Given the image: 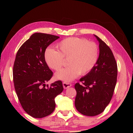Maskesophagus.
<instances>
[{
	"mask_svg": "<svg viewBox=\"0 0 133 133\" xmlns=\"http://www.w3.org/2000/svg\"><path fill=\"white\" fill-rule=\"evenodd\" d=\"M63 88L64 89H67L71 86V84L67 82H63Z\"/></svg>",
	"mask_w": 133,
	"mask_h": 133,
	"instance_id": "34e87169",
	"label": "esophagus"
}]
</instances>
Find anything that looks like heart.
Returning <instances> with one entry per match:
<instances>
[{"label":"heart","instance_id":"1","mask_svg":"<svg viewBox=\"0 0 133 133\" xmlns=\"http://www.w3.org/2000/svg\"><path fill=\"white\" fill-rule=\"evenodd\" d=\"M58 51L48 48L44 54V61L49 68L58 70L67 59L66 68L55 74L56 79L70 82L80 75L90 73L98 62L99 49L97 44L83 38L69 37L57 45Z\"/></svg>","mask_w":133,"mask_h":133}]
</instances>
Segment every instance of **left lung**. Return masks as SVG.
<instances>
[{"instance_id":"8db88e82","label":"left lung","mask_w":133,"mask_h":133,"mask_svg":"<svg viewBox=\"0 0 133 133\" xmlns=\"http://www.w3.org/2000/svg\"><path fill=\"white\" fill-rule=\"evenodd\" d=\"M98 62L92 70L76 83L75 107L81 114L95 116L104 111L113 95L117 77V65L111 49L98 36Z\"/></svg>"}]
</instances>
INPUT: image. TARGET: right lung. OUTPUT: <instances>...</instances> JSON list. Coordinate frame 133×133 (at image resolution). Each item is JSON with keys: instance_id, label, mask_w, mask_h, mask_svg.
Listing matches in <instances>:
<instances>
[{"instance_id": "1", "label": "right lung", "mask_w": 133, "mask_h": 133, "mask_svg": "<svg viewBox=\"0 0 133 133\" xmlns=\"http://www.w3.org/2000/svg\"><path fill=\"white\" fill-rule=\"evenodd\" d=\"M58 38L35 33L22 45L16 56L13 69L15 91L24 111L34 118L52 113L56 97L63 90L60 80L46 85L53 72L44 61V54L49 45Z\"/></svg>"}]
</instances>
